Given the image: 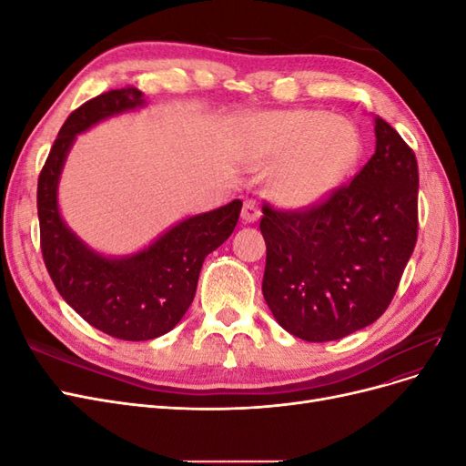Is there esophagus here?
I'll use <instances>...</instances> for the list:
<instances>
[{"label": "esophagus", "mask_w": 466, "mask_h": 466, "mask_svg": "<svg viewBox=\"0 0 466 466\" xmlns=\"http://www.w3.org/2000/svg\"><path fill=\"white\" fill-rule=\"evenodd\" d=\"M241 218L245 223H255L258 218H260V209H258V204L252 202V200H247L243 204V211H241Z\"/></svg>", "instance_id": "obj_1"}]
</instances>
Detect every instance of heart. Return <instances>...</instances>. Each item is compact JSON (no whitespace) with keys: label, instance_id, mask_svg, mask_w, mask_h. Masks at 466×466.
I'll use <instances>...</instances> for the list:
<instances>
[{"label":"heart","instance_id":"heart-1","mask_svg":"<svg viewBox=\"0 0 466 466\" xmlns=\"http://www.w3.org/2000/svg\"><path fill=\"white\" fill-rule=\"evenodd\" d=\"M248 146L264 165H276L272 192L289 208L315 206L342 185L361 153L354 124L324 110H274L248 126Z\"/></svg>","mask_w":466,"mask_h":466}]
</instances>
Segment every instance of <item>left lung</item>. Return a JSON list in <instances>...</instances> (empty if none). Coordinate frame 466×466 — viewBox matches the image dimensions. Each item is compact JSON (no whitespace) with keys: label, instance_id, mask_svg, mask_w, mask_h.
<instances>
[{"label":"left lung","instance_id":"left-lung-1","mask_svg":"<svg viewBox=\"0 0 466 466\" xmlns=\"http://www.w3.org/2000/svg\"><path fill=\"white\" fill-rule=\"evenodd\" d=\"M375 153L350 185L298 211L264 204V299L307 342L361 330L387 311L418 238V163L375 116Z\"/></svg>","mask_w":466,"mask_h":466}]
</instances>
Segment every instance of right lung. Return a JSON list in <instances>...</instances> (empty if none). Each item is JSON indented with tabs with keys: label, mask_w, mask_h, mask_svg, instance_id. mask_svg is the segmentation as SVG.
<instances>
[{
	"label": "right lung",
	"mask_w": 466,
	"mask_h": 466,
	"mask_svg": "<svg viewBox=\"0 0 466 466\" xmlns=\"http://www.w3.org/2000/svg\"><path fill=\"white\" fill-rule=\"evenodd\" d=\"M146 105L136 87L98 95L67 116L42 167L36 190L40 248L64 301L101 332L120 340H151L173 330L194 299L204 258L228 241L243 202L190 216L130 257L89 248L58 209V182L76 136L105 118Z\"/></svg>",
	"instance_id": "add662e5"
}]
</instances>
